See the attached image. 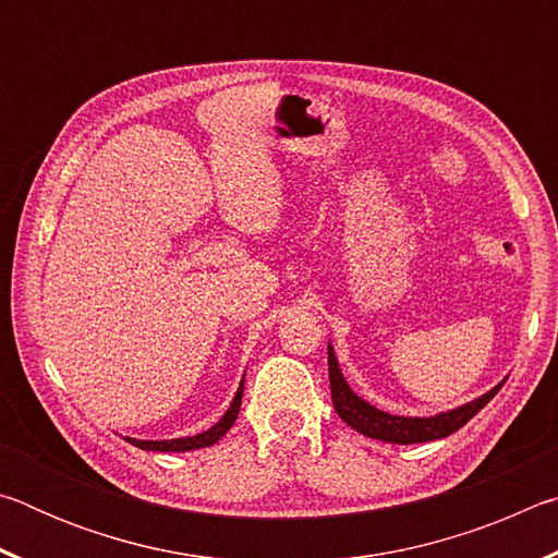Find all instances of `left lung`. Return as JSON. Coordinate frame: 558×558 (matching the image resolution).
Masks as SVG:
<instances>
[{
    "instance_id": "1",
    "label": "left lung",
    "mask_w": 558,
    "mask_h": 558,
    "mask_svg": "<svg viewBox=\"0 0 558 558\" xmlns=\"http://www.w3.org/2000/svg\"><path fill=\"white\" fill-rule=\"evenodd\" d=\"M327 362H329V389H332V403H335V411L339 413V418L366 438L399 442V446L448 438L450 433H456L465 426L472 415H477V411H483L505 384V381L497 384L493 391H487L485 396H480V399L460 405L456 411L430 415V418H405V415L384 413L379 409H374L372 403H366L364 399H359V396L347 386L342 372H339L332 347H327Z\"/></svg>"
}]
</instances>
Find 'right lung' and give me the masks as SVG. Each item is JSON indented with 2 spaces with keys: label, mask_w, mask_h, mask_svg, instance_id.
<instances>
[{
  "label": "right lung",
  "mask_w": 558,
  "mask_h": 558,
  "mask_svg": "<svg viewBox=\"0 0 558 558\" xmlns=\"http://www.w3.org/2000/svg\"><path fill=\"white\" fill-rule=\"evenodd\" d=\"M241 399H243V384L239 386V391H235V399L229 405V411L223 413V418L216 423V426H211L209 430L199 433V436L177 438V440H135V438H128V442H132V446H135V448L159 450V452H186V450H196V448H209L221 436H226V433H229V428L233 426L235 415H239V409H241Z\"/></svg>",
  "instance_id": "1"
}]
</instances>
